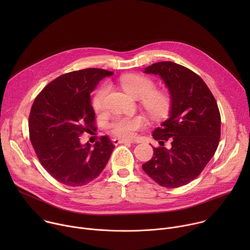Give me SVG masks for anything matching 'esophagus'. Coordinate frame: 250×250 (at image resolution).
<instances>
[{
  "instance_id": "1",
  "label": "esophagus",
  "mask_w": 250,
  "mask_h": 250,
  "mask_svg": "<svg viewBox=\"0 0 250 250\" xmlns=\"http://www.w3.org/2000/svg\"><path fill=\"white\" fill-rule=\"evenodd\" d=\"M113 142L115 145H119V144H133L134 141L129 139H124V138H114Z\"/></svg>"
}]
</instances>
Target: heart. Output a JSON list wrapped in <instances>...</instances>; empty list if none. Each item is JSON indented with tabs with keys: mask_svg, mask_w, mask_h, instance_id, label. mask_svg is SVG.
<instances>
[{
	"mask_svg": "<svg viewBox=\"0 0 250 250\" xmlns=\"http://www.w3.org/2000/svg\"><path fill=\"white\" fill-rule=\"evenodd\" d=\"M121 85L124 90L133 98H144V104L148 113L153 117L162 116L169 104L167 95L162 92L154 91V82L142 75H125L121 78ZM109 92V86L101 87L94 96L93 108L96 112H102L104 108V100ZM144 125V120L140 117L116 118L110 124L113 134L119 137L130 138L134 136L135 131Z\"/></svg>",
	"mask_w": 250,
	"mask_h": 250,
	"instance_id": "heart-1",
	"label": "heart"
}]
</instances>
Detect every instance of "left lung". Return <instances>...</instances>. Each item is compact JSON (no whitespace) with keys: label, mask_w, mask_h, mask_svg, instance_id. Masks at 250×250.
I'll return each instance as SVG.
<instances>
[{"label":"left lung","mask_w":250,"mask_h":250,"mask_svg":"<svg viewBox=\"0 0 250 250\" xmlns=\"http://www.w3.org/2000/svg\"><path fill=\"white\" fill-rule=\"evenodd\" d=\"M145 73L160 76L171 103L167 120L152 132L161 146L153 148L152 158L142 169L162 187H181L201 174L218 148V104L203 79L182 65L157 62L145 68ZM167 140L170 148L164 146Z\"/></svg>","instance_id":"left-lung-1"}]
</instances>
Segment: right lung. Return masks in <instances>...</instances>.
I'll list each match as a JSON object with an SVG mask.
<instances>
[{
  "label": "right lung",
  "instance_id": "1",
  "mask_svg": "<svg viewBox=\"0 0 250 250\" xmlns=\"http://www.w3.org/2000/svg\"><path fill=\"white\" fill-rule=\"evenodd\" d=\"M111 71L87 68L50 82L35 98L28 120L31 145L43 168L58 182L84 186L97 178L115 148L108 136L94 146L80 136L96 130L90 94Z\"/></svg>",
  "mask_w": 250,
  "mask_h": 250
}]
</instances>
